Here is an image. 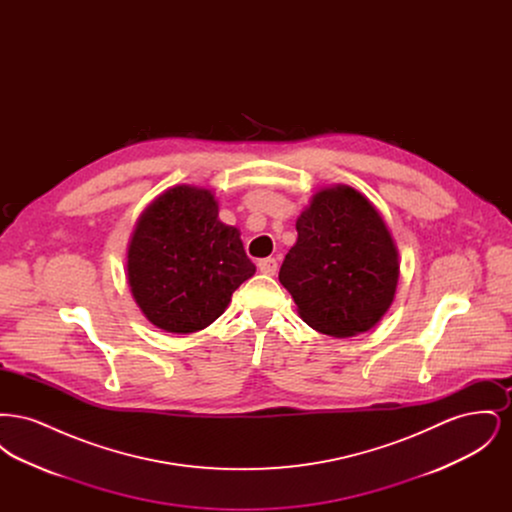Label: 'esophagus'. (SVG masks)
Instances as JSON below:
<instances>
[{
    "mask_svg": "<svg viewBox=\"0 0 512 512\" xmlns=\"http://www.w3.org/2000/svg\"><path fill=\"white\" fill-rule=\"evenodd\" d=\"M257 267L259 270L263 272V274H268V276H274L276 274V270H278V263H276V259H261L259 263H257Z\"/></svg>",
    "mask_w": 512,
    "mask_h": 512,
    "instance_id": "esophagus-1",
    "label": "esophagus"
}]
</instances>
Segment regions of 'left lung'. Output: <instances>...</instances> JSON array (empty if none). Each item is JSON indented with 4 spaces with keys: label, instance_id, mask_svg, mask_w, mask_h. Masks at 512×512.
<instances>
[{
    "label": "left lung",
    "instance_id": "8db88e82",
    "mask_svg": "<svg viewBox=\"0 0 512 512\" xmlns=\"http://www.w3.org/2000/svg\"><path fill=\"white\" fill-rule=\"evenodd\" d=\"M280 282L299 317L334 338L370 330L390 309L399 259L390 230L365 195L349 186L318 192L295 222Z\"/></svg>",
    "mask_w": 512,
    "mask_h": 512
}]
</instances>
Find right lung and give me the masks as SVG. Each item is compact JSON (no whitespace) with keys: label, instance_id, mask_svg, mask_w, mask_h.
<instances>
[{"label":"right lung","instance_id":"1","mask_svg":"<svg viewBox=\"0 0 512 512\" xmlns=\"http://www.w3.org/2000/svg\"><path fill=\"white\" fill-rule=\"evenodd\" d=\"M126 268L147 320L174 334L207 328L255 274L238 228L220 222L215 195L190 186L171 188L142 213Z\"/></svg>","mask_w":512,"mask_h":512}]
</instances>
